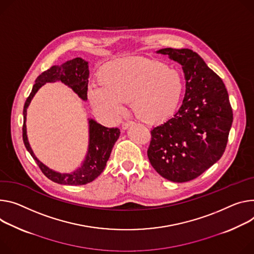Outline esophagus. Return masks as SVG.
I'll return each mask as SVG.
<instances>
[{
    "instance_id": "34e87169",
    "label": "esophagus",
    "mask_w": 254,
    "mask_h": 254,
    "mask_svg": "<svg viewBox=\"0 0 254 254\" xmlns=\"http://www.w3.org/2000/svg\"><path fill=\"white\" fill-rule=\"evenodd\" d=\"M132 125H133L132 122H126V123L123 124L122 127H123V129H127V128H128V127H129L130 126H132Z\"/></svg>"
}]
</instances>
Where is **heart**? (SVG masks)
I'll return each instance as SVG.
<instances>
[{
    "instance_id": "b5f03b06",
    "label": "heart",
    "mask_w": 254,
    "mask_h": 254,
    "mask_svg": "<svg viewBox=\"0 0 254 254\" xmlns=\"http://www.w3.org/2000/svg\"><path fill=\"white\" fill-rule=\"evenodd\" d=\"M101 84H92L88 97L96 108L119 114L130 101L135 115L146 123L163 121L176 110L184 89L178 68L148 58H125L105 64Z\"/></svg>"
}]
</instances>
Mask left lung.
Segmentation results:
<instances>
[{
  "instance_id": "1",
  "label": "left lung",
  "mask_w": 254,
  "mask_h": 254,
  "mask_svg": "<svg viewBox=\"0 0 254 254\" xmlns=\"http://www.w3.org/2000/svg\"><path fill=\"white\" fill-rule=\"evenodd\" d=\"M181 66L186 94L173 117L151 130L148 158L153 168L173 182L192 180L225 152L233 123L232 107L222 79L189 49H162Z\"/></svg>"
}]
</instances>
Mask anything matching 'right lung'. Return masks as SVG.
Wrapping results in <instances>:
<instances>
[{"mask_svg": "<svg viewBox=\"0 0 254 254\" xmlns=\"http://www.w3.org/2000/svg\"><path fill=\"white\" fill-rule=\"evenodd\" d=\"M88 78H89V65L88 62L76 58L67 61L60 65H53L49 70L41 73L35 80L32 91L25 101L23 108V142L35 160L42 173L52 181L64 184V186H83L96 179L104 170L106 162L108 161L112 148L118 141L121 130L118 127H106L98 124L96 121L88 119L89 124V145L86 157L81 166L73 172L61 173L55 171L44 165L41 161L34 155L27 137L26 129V115L27 108L36 94V92L47 83L62 82L71 88L75 93L84 101H87L88 91Z\"/></svg>", "mask_w": 254, "mask_h": 254, "instance_id": "1", "label": "right lung"}]
</instances>
